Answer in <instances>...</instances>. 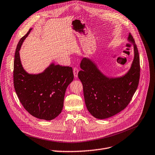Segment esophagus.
<instances>
[{"mask_svg":"<svg viewBox=\"0 0 155 155\" xmlns=\"http://www.w3.org/2000/svg\"><path fill=\"white\" fill-rule=\"evenodd\" d=\"M73 73H74V75L76 78L78 77V69L77 67H74L73 69Z\"/></svg>","mask_w":155,"mask_h":155,"instance_id":"obj_1","label":"esophagus"}]
</instances>
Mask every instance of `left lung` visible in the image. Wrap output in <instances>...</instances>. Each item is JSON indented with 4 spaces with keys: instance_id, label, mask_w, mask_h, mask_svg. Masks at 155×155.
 I'll return each mask as SVG.
<instances>
[{
    "instance_id": "8db88e82",
    "label": "left lung",
    "mask_w": 155,
    "mask_h": 155,
    "mask_svg": "<svg viewBox=\"0 0 155 155\" xmlns=\"http://www.w3.org/2000/svg\"><path fill=\"white\" fill-rule=\"evenodd\" d=\"M128 39L134 47V59L130 69L123 77H106L88 58H83L80 64L81 71L78 72V78L83 84L86 106L96 118H108L121 112L131 101L137 88L140 69L139 54L131 34Z\"/></svg>"
}]
</instances>
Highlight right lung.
Instances as JSON below:
<instances>
[{
	"label": "right lung",
	"instance_id": "1",
	"mask_svg": "<svg viewBox=\"0 0 155 155\" xmlns=\"http://www.w3.org/2000/svg\"><path fill=\"white\" fill-rule=\"evenodd\" d=\"M32 28L17 45L14 60L13 83L23 107L33 116L51 120L58 116L64 106L65 90L74 79L72 67L50 65L39 74H29L21 65L19 50Z\"/></svg>",
	"mask_w": 155,
	"mask_h": 155
}]
</instances>
